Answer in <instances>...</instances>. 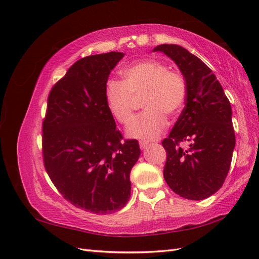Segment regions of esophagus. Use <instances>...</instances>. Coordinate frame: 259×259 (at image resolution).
Returning a JSON list of instances; mask_svg holds the SVG:
<instances>
[{
    "label": "esophagus",
    "instance_id": "esophagus-1",
    "mask_svg": "<svg viewBox=\"0 0 259 259\" xmlns=\"http://www.w3.org/2000/svg\"><path fill=\"white\" fill-rule=\"evenodd\" d=\"M139 146H140V148H141V149L142 150H144V149H146V148L148 147V146H149V142H147V141H139Z\"/></svg>",
    "mask_w": 259,
    "mask_h": 259
}]
</instances>
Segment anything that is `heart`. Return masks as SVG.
Instances as JSON below:
<instances>
[{
	"instance_id": "heart-1",
	"label": "heart",
	"mask_w": 259,
	"mask_h": 259,
	"mask_svg": "<svg viewBox=\"0 0 259 259\" xmlns=\"http://www.w3.org/2000/svg\"><path fill=\"white\" fill-rule=\"evenodd\" d=\"M122 81L109 80L104 98L110 114L121 124L133 118L136 98L144 97L146 111L138 114L126 128L129 137L157 139L168 124L166 117L176 118L187 100L186 80L166 64L148 59L129 65L122 71Z\"/></svg>"
}]
</instances>
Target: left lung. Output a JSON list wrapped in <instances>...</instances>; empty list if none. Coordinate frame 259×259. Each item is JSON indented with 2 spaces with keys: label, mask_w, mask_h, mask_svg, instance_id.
Returning a JSON list of instances; mask_svg holds the SVG:
<instances>
[{
  "label": "left lung",
  "mask_w": 259,
  "mask_h": 259,
  "mask_svg": "<svg viewBox=\"0 0 259 259\" xmlns=\"http://www.w3.org/2000/svg\"><path fill=\"white\" fill-rule=\"evenodd\" d=\"M153 51L171 58L187 84L186 106L162 140L164 180L180 197L206 199L222 188L232 163L236 139L230 102L212 71L185 48L161 45ZM184 141L191 142L187 150L180 147Z\"/></svg>",
  "instance_id": "8db88e82"
}]
</instances>
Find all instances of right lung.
<instances>
[{"label": "right lung", "mask_w": 259, "mask_h": 259, "mask_svg": "<svg viewBox=\"0 0 259 259\" xmlns=\"http://www.w3.org/2000/svg\"><path fill=\"white\" fill-rule=\"evenodd\" d=\"M122 52L80 59L48 97L42 155L49 177L65 200L97 214L111 213L130 198V171L140 156L136 139L122 140L104 89Z\"/></svg>", "instance_id": "obj_1"}]
</instances>
